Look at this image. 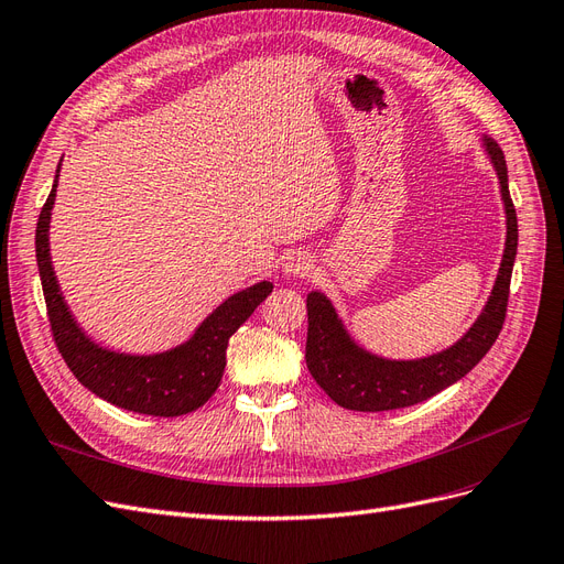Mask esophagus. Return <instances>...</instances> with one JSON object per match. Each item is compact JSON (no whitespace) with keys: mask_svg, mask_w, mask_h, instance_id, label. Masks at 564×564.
Segmentation results:
<instances>
[{"mask_svg":"<svg viewBox=\"0 0 564 564\" xmlns=\"http://www.w3.org/2000/svg\"><path fill=\"white\" fill-rule=\"evenodd\" d=\"M313 270V259L305 251H292L282 263L286 278H305Z\"/></svg>","mask_w":564,"mask_h":564,"instance_id":"34e87169","label":"esophagus"}]
</instances>
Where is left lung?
I'll return each instance as SVG.
<instances>
[{"label": "left lung", "mask_w": 564, "mask_h": 564, "mask_svg": "<svg viewBox=\"0 0 564 564\" xmlns=\"http://www.w3.org/2000/svg\"><path fill=\"white\" fill-rule=\"evenodd\" d=\"M482 148L499 176V193L506 212V245L501 265L480 315L452 346L414 360H390L367 350L348 332L332 299L313 289L305 299L308 308V340L305 365L327 395L352 412H388L412 406L449 388L482 360L494 346L506 317L510 272L518 253V214L508 191V169L499 143L482 133Z\"/></svg>", "instance_id": "8db88e82"}]
</instances>
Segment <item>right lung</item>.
Instances as JSON below:
<instances>
[{"label":"right lung","instance_id":"add662e5","mask_svg":"<svg viewBox=\"0 0 564 564\" xmlns=\"http://www.w3.org/2000/svg\"><path fill=\"white\" fill-rule=\"evenodd\" d=\"M61 164L63 160L37 220L35 251L51 332L65 365L94 395L127 412L166 419L195 412L214 395L224 379L230 336L270 296L272 282L263 280L235 292L197 324L191 338L162 352H124L98 344L73 315L51 261L48 228Z\"/></svg>","mask_w":564,"mask_h":564}]
</instances>
